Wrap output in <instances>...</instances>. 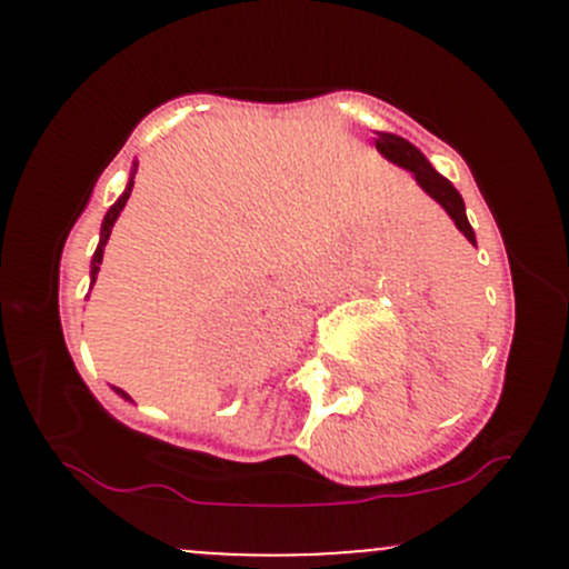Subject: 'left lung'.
Segmentation results:
<instances>
[{"label": "left lung", "instance_id": "1", "mask_svg": "<svg viewBox=\"0 0 569 569\" xmlns=\"http://www.w3.org/2000/svg\"><path fill=\"white\" fill-rule=\"evenodd\" d=\"M375 142H377V151H380L382 157L391 159L393 164H399V168L410 170V173L416 176V181L421 183V187L427 189V192L432 194V198L438 200L446 211H449V217L455 220V226L465 233V239H468L470 244H476V233H473V228H470L468 217H465L462 194L451 187L449 178L440 176L438 170L427 162V157H423L416 146H410L407 140H401V137L380 131V137H377Z\"/></svg>", "mask_w": 569, "mask_h": 569}]
</instances>
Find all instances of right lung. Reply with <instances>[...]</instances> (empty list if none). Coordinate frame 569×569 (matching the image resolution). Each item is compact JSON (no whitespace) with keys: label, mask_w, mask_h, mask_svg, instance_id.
Returning <instances> with one entry per match:
<instances>
[{"label":"right lung","mask_w":569,"mask_h":569,"mask_svg":"<svg viewBox=\"0 0 569 569\" xmlns=\"http://www.w3.org/2000/svg\"><path fill=\"white\" fill-rule=\"evenodd\" d=\"M131 187H134V173H131V178H129V187H126V192L120 194L118 203H114L112 209L107 211V217H104V226H101V242H99V250H96V256H93V269H90V274H93V283H96V274H99V263H101V258H104V244H107L109 233H112L114 220H118V214H120V211H123L126 200H129ZM118 393H120V396H126L123 391H120V388H118ZM126 399H129V396H126Z\"/></svg>","instance_id":"right-lung-1"}]
</instances>
